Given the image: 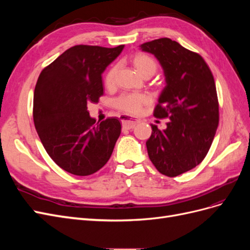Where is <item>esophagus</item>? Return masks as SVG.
<instances>
[{"label":"esophagus","mask_w":250,"mask_h":250,"mask_svg":"<svg viewBox=\"0 0 250 250\" xmlns=\"http://www.w3.org/2000/svg\"><path fill=\"white\" fill-rule=\"evenodd\" d=\"M120 118H121V121H122V126L124 129H132V128L140 122L139 120L126 115L121 116Z\"/></svg>","instance_id":"esophagus-1"}]
</instances>
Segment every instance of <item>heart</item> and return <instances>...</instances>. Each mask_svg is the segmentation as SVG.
Wrapping results in <instances>:
<instances>
[{"mask_svg":"<svg viewBox=\"0 0 250 250\" xmlns=\"http://www.w3.org/2000/svg\"><path fill=\"white\" fill-rule=\"evenodd\" d=\"M131 62L135 67L140 75L143 77H150L156 72L157 70V62L156 60L147 53L139 52L131 58ZM117 75V65H111L104 75V85L107 88H111L115 84ZM149 98L145 94L140 93H132V94H123L113 102L115 106L127 113H139L144 105L147 104Z\"/></svg>","mask_w":250,"mask_h":250,"instance_id":"1","label":"heart"}]
</instances>
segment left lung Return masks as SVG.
Returning <instances> with one entry per match:
<instances>
[{"label":"left lung","instance_id":"obj_1","mask_svg":"<svg viewBox=\"0 0 250 250\" xmlns=\"http://www.w3.org/2000/svg\"><path fill=\"white\" fill-rule=\"evenodd\" d=\"M164 69L166 86L154 117L169 119L167 128L151 125L146 142L150 161L166 176L180 175L198 166L208 154L219 124L215 80L198 53L167 37L141 44Z\"/></svg>","mask_w":250,"mask_h":250}]
</instances>
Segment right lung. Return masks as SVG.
I'll use <instances>...</instances> for the list:
<instances>
[{"label": "right lung", "instance_id": "1", "mask_svg": "<svg viewBox=\"0 0 250 250\" xmlns=\"http://www.w3.org/2000/svg\"><path fill=\"white\" fill-rule=\"evenodd\" d=\"M78 44L44 67L37 79L33 121L47 153L60 168L87 176L106 164L121 133L117 118L96 124L87 104L103 95L102 73L122 52Z\"/></svg>", "mask_w": 250, "mask_h": 250}]
</instances>
